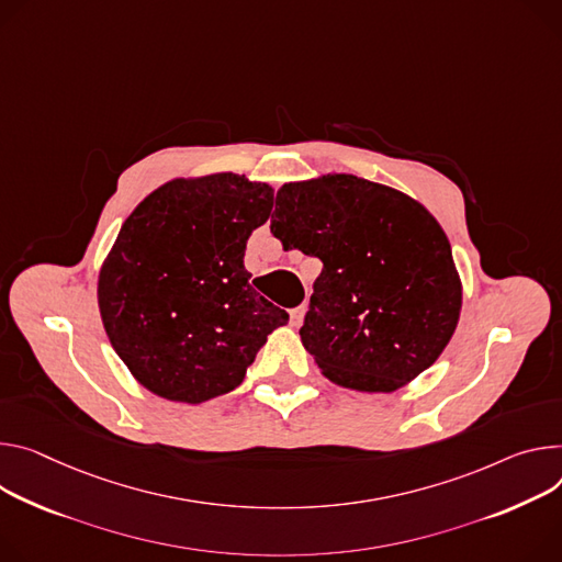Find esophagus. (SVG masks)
Wrapping results in <instances>:
<instances>
[{"instance_id": "esophagus-1", "label": "esophagus", "mask_w": 562, "mask_h": 562, "mask_svg": "<svg viewBox=\"0 0 562 562\" xmlns=\"http://www.w3.org/2000/svg\"><path fill=\"white\" fill-rule=\"evenodd\" d=\"M304 314H307V307H304V304H300V307L291 310V312H289L291 325H293V327H300V325H302V321H304Z\"/></svg>"}]
</instances>
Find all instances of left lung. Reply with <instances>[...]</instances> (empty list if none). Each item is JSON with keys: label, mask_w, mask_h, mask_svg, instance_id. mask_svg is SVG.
<instances>
[{"label": "left lung", "mask_w": 562, "mask_h": 562, "mask_svg": "<svg viewBox=\"0 0 562 562\" xmlns=\"http://www.w3.org/2000/svg\"><path fill=\"white\" fill-rule=\"evenodd\" d=\"M271 233L323 262L300 340L323 376L394 392L428 370L462 314L450 241L401 190L331 172L278 190Z\"/></svg>", "instance_id": "left-lung-1"}]
</instances>
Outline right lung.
Here are the masks:
<instances>
[{
	"instance_id": "add662e5",
	"label": "right lung",
	"mask_w": 562,
	"mask_h": 562,
	"mask_svg": "<svg viewBox=\"0 0 562 562\" xmlns=\"http://www.w3.org/2000/svg\"><path fill=\"white\" fill-rule=\"evenodd\" d=\"M271 209L269 183L215 172L159 186L123 222L98 273V310L145 390L192 405L226 394L289 323L244 269L246 239Z\"/></svg>"
}]
</instances>
